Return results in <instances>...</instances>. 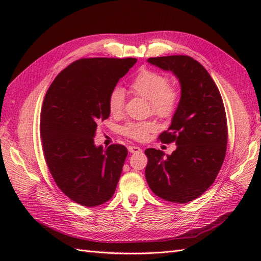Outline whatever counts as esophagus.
Returning a JSON list of instances; mask_svg holds the SVG:
<instances>
[{
  "label": "esophagus",
  "mask_w": 261,
  "mask_h": 261,
  "mask_svg": "<svg viewBox=\"0 0 261 261\" xmlns=\"http://www.w3.org/2000/svg\"><path fill=\"white\" fill-rule=\"evenodd\" d=\"M127 150H129L130 153H139V152H141V149L139 147H137V146H130L129 148H127Z\"/></svg>",
  "instance_id": "34e87169"
}]
</instances>
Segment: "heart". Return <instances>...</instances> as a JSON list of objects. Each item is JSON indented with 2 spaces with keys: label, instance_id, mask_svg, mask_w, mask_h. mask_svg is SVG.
Listing matches in <instances>:
<instances>
[{
  "label": "heart",
  "instance_id": "obj_1",
  "mask_svg": "<svg viewBox=\"0 0 261 261\" xmlns=\"http://www.w3.org/2000/svg\"><path fill=\"white\" fill-rule=\"evenodd\" d=\"M136 95L150 102L153 114L167 119L173 116L180 101V90L178 86L169 84V77L150 69H143L138 74L130 85ZM109 111L112 115H121L124 109V91L115 87L111 91L109 99ZM154 122H140L126 124L122 132L134 140H145L148 134L156 130Z\"/></svg>",
  "mask_w": 261,
  "mask_h": 261
}]
</instances>
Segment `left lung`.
<instances>
[{
	"label": "left lung",
	"instance_id": "obj_1",
	"mask_svg": "<svg viewBox=\"0 0 261 261\" xmlns=\"http://www.w3.org/2000/svg\"><path fill=\"white\" fill-rule=\"evenodd\" d=\"M148 62L173 71L181 94L170 126L159 136L164 143L175 142L176 150L165 156L147 149L146 179L158 197L188 203L213 184L224 162L228 124L223 101L207 70L192 57L176 55Z\"/></svg>",
	"mask_w": 261,
	"mask_h": 261
}]
</instances>
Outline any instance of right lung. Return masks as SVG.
I'll use <instances>...</instances> for the list:
<instances>
[{"instance_id":"1","label":"right lung","mask_w":261,"mask_h":261,"mask_svg":"<svg viewBox=\"0 0 261 261\" xmlns=\"http://www.w3.org/2000/svg\"><path fill=\"white\" fill-rule=\"evenodd\" d=\"M136 58H83L60 71L48 88L40 114L42 150L59 190L86 207L113 196L127 150L94 145L99 121L110 116L111 91Z\"/></svg>"}]
</instances>
